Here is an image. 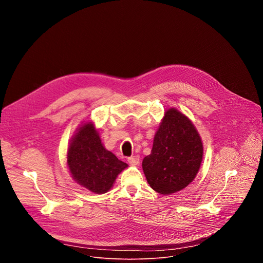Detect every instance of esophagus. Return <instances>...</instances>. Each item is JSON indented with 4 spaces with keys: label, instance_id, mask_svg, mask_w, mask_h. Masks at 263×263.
Here are the masks:
<instances>
[{
    "label": "esophagus",
    "instance_id": "1",
    "mask_svg": "<svg viewBox=\"0 0 263 263\" xmlns=\"http://www.w3.org/2000/svg\"><path fill=\"white\" fill-rule=\"evenodd\" d=\"M128 162H129L131 165H138V164H139V156L134 155V156L129 157V158H128Z\"/></svg>",
    "mask_w": 263,
    "mask_h": 263
}]
</instances>
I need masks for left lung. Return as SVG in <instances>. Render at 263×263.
<instances>
[{"label":"left lung","instance_id":"left-lung-1","mask_svg":"<svg viewBox=\"0 0 263 263\" xmlns=\"http://www.w3.org/2000/svg\"><path fill=\"white\" fill-rule=\"evenodd\" d=\"M202 159V139L192 121L175 108L166 110L151 154L142 160L149 186L161 195L182 191L196 178Z\"/></svg>","mask_w":263,"mask_h":263}]
</instances>
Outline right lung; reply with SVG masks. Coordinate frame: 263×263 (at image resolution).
Here are the masks:
<instances>
[{
    "label": "right lung",
    "mask_w": 263,
    "mask_h": 263,
    "mask_svg": "<svg viewBox=\"0 0 263 263\" xmlns=\"http://www.w3.org/2000/svg\"><path fill=\"white\" fill-rule=\"evenodd\" d=\"M67 165L74 181L98 195L107 193L118 175L128 166L104 147L90 122L73 135L67 151Z\"/></svg>",
    "instance_id": "right-lung-1"
}]
</instances>
